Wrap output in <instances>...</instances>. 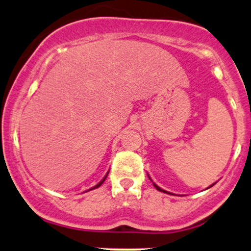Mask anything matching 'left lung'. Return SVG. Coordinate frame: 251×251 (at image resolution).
Masks as SVG:
<instances>
[{
	"label": "left lung",
	"instance_id": "left-lung-1",
	"mask_svg": "<svg viewBox=\"0 0 251 251\" xmlns=\"http://www.w3.org/2000/svg\"><path fill=\"white\" fill-rule=\"evenodd\" d=\"M153 185H154V188H155V189H157V190H159V191L166 192V191H164V190H163V189H160V188H159V186H158V185H155V184H153ZM212 185H214V184H212ZM212 185H211V186H212ZM166 194H169V192H166Z\"/></svg>",
	"mask_w": 251,
	"mask_h": 251
}]
</instances>
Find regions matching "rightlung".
Instances as JSON below:
<instances>
[{
  "label": "right lung",
  "mask_w": 251,
  "mask_h": 251,
  "mask_svg": "<svg viewBox=\"0 0 251 251\" xmlns=\"http://www.w3.org/2000/svg\"><path fill=\"white\" fill-rule=\"evenodd\" d=\"M107 175H108V172H107ZM107 175H106V176H105V178H103V179H102L101 181H100V183H99V184H97V185H96V186H93V188H92V189H89V190H93V189H98V188H99V186H100V185H101V184L103 183V181H105V179H106V177H107ZM89 190H88V191H89Z\"/></svg>",
  "instance_id": "right-lung-1"
}]
</instances>
